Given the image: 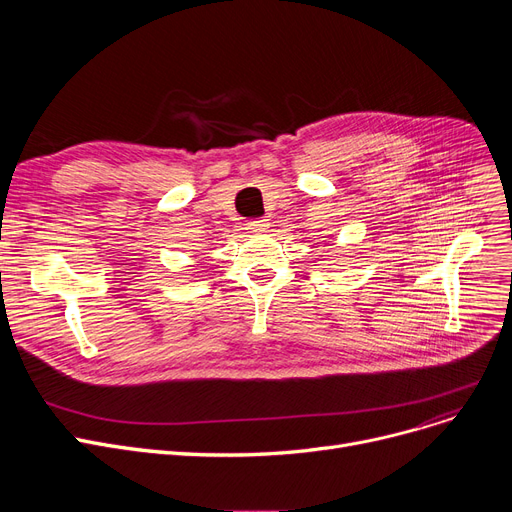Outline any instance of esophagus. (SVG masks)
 I'll use <instances>...</instances> for the list:
<instances>
[{
	"mask_svg": "<svg viewBox=\"0 0 512 512\" xmlns=\"http://www.w3.org/2000/svg\"><path fill=\"white\" fill-rule=\"evenodd\" d=\"M247 228H249L251 232H263V230L270 228V222H267L265 218H257V220L247 222Z\"/></svg>",
	"mask_w": 512,
	"mask_h": 512,
	"instance_id": "obj_1",
	"label": "esophagus"
}]
</instances>
